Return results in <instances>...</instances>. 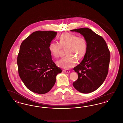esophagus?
I'll list each match as a JSON object with an SVG mask.
<instances>
[{"instance_id": "esophagus-1", "label": "esophagus", "mask_w": 123, "mask_h": 123, "mask_svg": "<svg viewBox=\"0 0 123 123\" xmlns=\"http://www.w3.org/2000/svg\"><path fill=\"white\" fill-rule=\"evenodd\" d=\"M63 71L65 73H70V70H64Z\"/></svg>"}]
</instances>
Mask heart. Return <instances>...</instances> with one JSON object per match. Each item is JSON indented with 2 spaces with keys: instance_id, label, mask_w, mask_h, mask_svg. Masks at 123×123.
Segmentation results:
<instances>
[{
  "instance_id": "heart-1",
  "label": "heart",
  "mask_w": 123,
  "mask_h": 123,
  "mask_svg": "<svg viewBox=\"0 0 123 123\" xmlns=\"http://www.w3.org/2000/svg\"><path fill=\"white\" fill-rule=\"evenodd\" d=\"M58 40V43L50 42L48 49L52 57L57 58L62 48H66V56L57 62L59 67L69 69L75 65L76 61H80L85 57L88 43L84 38L70 33H64L59 36Z\"/></svg>"
}]
</instances>
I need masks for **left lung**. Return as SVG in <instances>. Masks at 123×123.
Returning <instances> with one entry per match:
<instances>
[{"instance_id": "8db88e82", "label": "left lung", "mask_w": 123, "mask_h": 123, "mask_svg": "<svg viewBox=\"0 0 123 123\" xmlns=\"http://www.w3.org/2000/svg\"><path fill=\"white\" fill-rule=\"evenodd\" d=\"M81 34L88 43L87 53L80 64L73 70L78 74L73 86L79 92L88 94L102 84L108 72L110 53L104 39L88 28L70 30Z\"/></svg>"}]
</instances>
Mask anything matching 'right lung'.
Masks as SVG:
<instances>
[{
	"mask_svg": "<svg viewBox=\"0 0 123 123\" xmlns=\"http://www.w3.org/2000/svg\"><path fill=\"white\" fill-rule=\"evenodd\" d=\"M53 31H37L22 43L17 63L19 76L29 90L38 94L48 92L62 72L52 59L49 45L56 36Z\"/></svg>",
	"mask_w": 123,
	"mask_h": 123,
	"instance_id": "1",
	"label": "right lung"
}]
</instances>
